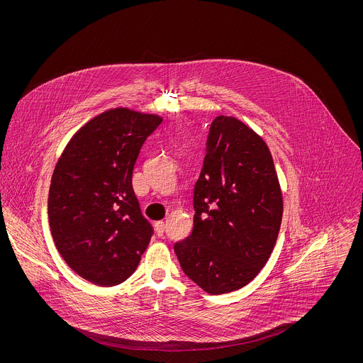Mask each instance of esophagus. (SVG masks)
<instances>
[{
    "mask_svg": "<svg viewBox=\"0 0 363 363\" xmlns=\"http://www.w3.org/2000/svg\"><path fill=\"white\" fill-rule=\"evenodd\" d=\"M155 231H157L158 237H162L164 231H165V223L164 221H158L157 224H155Z\"/></svg>",
    "mask_w": 363,
    "mask_h": 363,
    "instance_id": "34e87169",
    "label": "esophagus"
}]
</instances>
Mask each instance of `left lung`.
I'll list each match as a JSON object with an SVG mask.
<instances>
[{
	"mask_svg": "<svg viewBox=\"0 0 363 363\" xmlns=\"http://www.w3.org/2000/svg\"><path fill=\"white\" fill-rule=\"evenodd\" d=\"M194 228L174 250L184 273L210 294L247 286L276 245L283 195L269 146L233 116H217L194 189Z\"/></svg>",
	"mask_w": 363,
	"mask_h": 363,
	"instance_id": "1",
	"label": "left lung"
}]
</instances>
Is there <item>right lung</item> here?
<instances>
[{
    "mask_svg": "<svg viewBox=\"0 0 363 363\" xmlns=\"http://www.w3.org/2000/svg\"><path fill=\"white\" fill-rule=\"evenodd\" d=\"M162 118L109 109L83 125L59 158L48 192V223L67 266L111 287L136 270L153 230L142 216L132 174Z\"/></svg>",
    "mask_w": 363,
    "mask_h": 363,
    "instance_id": "right-lung-1",
    "label": "right lung"
}]
</instances>
